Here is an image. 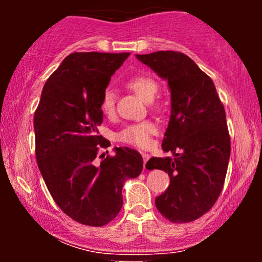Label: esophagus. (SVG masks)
<instances>
[{
  "label": "esophagus",
  "mask_w": 262,
  "mask_h": 262,
  "mask_svg": "<svg viewBox=\"0 0 262 262\" xmlns=\"http://www.w3.org/2000/svg\"><path fill=\"white\" fill-rule=\"evenodd\" d=\"M141 156H143V159H144V170H146L145 165H146V161L149 160L150 155H149V154H146V152H141Z\"/></svg>",
  "instance_id": "34e87169"
}]
</instances>
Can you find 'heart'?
<instances>
[{"mask_svg":"<svg viewBox=\"0 0 262 262\" xmlns=\"http://www.w3.org/2000/svg\"><path fill=\"white\" fill-rule=\"evenodd\" d=\"M127 86L137 93L145 102H151L159 92V83L155 79L148 75H138L130 77L127 81ZM116 106V96L111 89L104 90L102 93L100 110L106 116H112ZM158 128L152 122L144 121L133 124L125 125L117 133V140L128 145L138 146V148H148L151 144V138Z\"/></svg>","mask_w":262,"mask_h":262,"instance_id":"obj_1","label":"heart"}]
</instances>
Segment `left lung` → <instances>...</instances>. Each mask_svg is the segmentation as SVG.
I'll list each match as a JSON object with an SVG mask.
<instances>
[{
    "mask_svg": "<svg viewBox=\"0 0 262 262\" xmlns=\"http://www.w3.org/2000/svg\"><path fill=\"white\" fill-rule=\"evenodd\" d=\"M143 64L167 80L171 117L162 150L175 158H151L149 170H164L170 186L155 198L167 221L188 223L217 202L230 156V137L224 106L210 77L180 52L137 55Z\"/></svg>",
    "mask_w": 262,
    "mask_h": 262,
    "instance_id": "8db88e82",
    "label": "left lung"
}]
</instances>
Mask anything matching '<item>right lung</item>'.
<instances>
[{
  "instance_id": "1",
  "label": "right lung",
  "mask_w": 262,
  "mask_h": 262,
  "mask_svg": "<svg viewBox=\"0 0 262 262\" xmlns=\"http://www.w3.org/2000/svg\"><path fill=\"white\" fill-rule=\"evenodd\" d=\"M129 55H68L45 82L34 113L38 167L59 208L77 223L102 227L113 221L123 206V183L143 170V158L130 148L98 156L111 145L98 135L102 93Z\"/></svg>"
}]
</instances>
